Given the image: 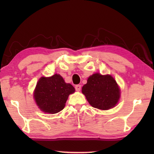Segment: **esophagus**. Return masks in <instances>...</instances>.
<instances>
[{"instance_id": "esophagus-1", "label": "esophagus", "mask_w": 154, "mask_h": 154, "mask_svg": "<svg viewBox=\"0 0 154 154\" xmlns=\"http://www.w3.org/2000/svg\"><path fill=\"white\" fill-rule=\"evenodd\" d=\"M75 88V90L77 91H79L81 90V88H82V86H81V85H76Z\"/></svg>"}]
</instances>
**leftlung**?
Returning a JSON list of instances; mask_svg holds the SVG:
<instances>
[{
	"mask_svg": "<svg viewBox=\"0 0 154 154\" xmlns=\"http://www.w3.org/2000/svg\"><path fill=\"white\" fill-rule=\"evenodd\" d=\"M82 93L93 107L107 110L113 108L119 98L118 84L111 75H92L82 87Z\"/></svg>",
	"mask_w": 154,
	"mask_h": 154,
	"instance_id": "1",
	"label": "left lung"
}]
</instances>
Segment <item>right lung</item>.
<instances>
[{
    "label": "right lung",
    "mask_w": 154,
    "mask_h": 154,
    "mask_svg": "<svg viewBox=\"0 0 154 154\" xmlns=\"http://www.w3.org/2000/svg\"><path fill=\"white\" fill-rule=\"evenodd\" d=\"M75 92L70 83L64 82L60 75L55 74L50 77H41L34 93L38 107L45 113H57L65 106L69 94Z\"/></svg>",
    "instance_id": "right-lung-1"
}]
</instances>
